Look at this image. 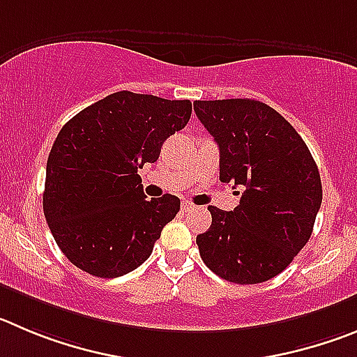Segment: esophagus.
<instances>
[{
	"mask_svg": "<svg viewBox=\"0 0 357 357\" xmlns=\"http://www.w3.org/2000/svg\"><path fill=\"white\" fill-rule=\"evenodd\" d=\"M194 208H195V206L192 204V202H188V201H185V202H183V204H181V211H183V213H190Z\"/></svg>",
	"mask_w": 357,
	"mask_h": 357,
	"instance_id": "obj_1",
	"label": "esophagus"
}]
</instances>
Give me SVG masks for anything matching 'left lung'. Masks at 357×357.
<instances>
[{
  "label": "left lung",
  "instance_id": "1",
  "mask_svg": "<svg viewBox=\"0 0 357 357\" xmlns=\"http://www.w3.org/2000/svg\"><path fill=\"white\" fill-rule=\"evenodd\" d=\"M194 109L218 144L220 181L243 188L232 211L208 208L201 259L232 284H262L312 236L322 202L317 163L294 126L259 100H197Z\"/></svg>",
  "mask_w": 357,
  "mask_h": 357
}]
</instances>
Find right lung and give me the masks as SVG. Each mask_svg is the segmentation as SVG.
I'll use <instances>...</instances> for the list:
<instances>
[{
	"label": "right lung",
	"instance_id": "add662e5",
	"mask_svg": "<svg viewBox=\"0 0 357 357\" xmlns=\"http://www.w3.org/2000/svg\"><path fill=\"white\" fill-rule=\"evenodd\" d=\"M190 100L118 91L73 116L52 144L43 215L65 257L98 278L126 275L151 255L179 199L146 201L137 169L185 128Z\"/></svg>",
	"mask_w": 357,
	"mask_h": 357
}]
</instances>
